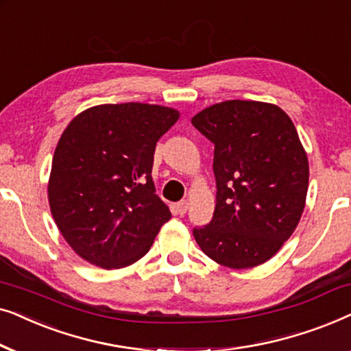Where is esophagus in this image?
<instances>
[{"label":"esophagus","mask_w":351,"mask_h":351,"mask_svg":"<svg viewBox=\"0 0 351 351\" xmlns=\"http://www.w3.org/2000/svg\"><path fill=\"white\" fill-rule=\"evenodd\" d=\"M176 209H177V213H179L180 215H184L186 213V209H189V201L184 199V201H180V203H177L176 204Z\"/></svg>","instance_id":"34e87169"}]
</instances>
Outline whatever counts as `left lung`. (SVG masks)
<instances>
[{
	"instance_id": "1",
	"label": "left lung",
	"mask_w": 351,
	"mask_h": 351,
	"mask_svg": "<svg viewBox=\"0 0 351 351\" xmlns=\"http://www.w3.org/2000/svg\"><path fill=\"white\" fill-rule=\"evenodd\" d=\"M191 124L214 143V217L195 228L206 256L244 270L275 256L302 217L308 158L291 118L278 105L225 100Z\"/></svg>"
}]
</instances>
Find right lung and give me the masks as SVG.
<instances>
[{
	"label": "right lung",
	"mask_w": 351,
	"mask_h": 351,
	"mask_svg": "<svg viewBox=\"0 0 351 351\" xmlns=\"http://www.w3.org/2000/svg\"><path fill=\"white\" fill-rule=\"evenodd\" d=\"M180 113L150 104L95 105L57 143L47 198L70 247L95 267L124 268L150 251L171 210L152 179L156 142Z\"/></svg>",
	"instance_id": "right-lung-1"
}]
</instances>
